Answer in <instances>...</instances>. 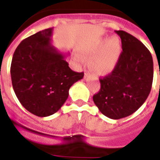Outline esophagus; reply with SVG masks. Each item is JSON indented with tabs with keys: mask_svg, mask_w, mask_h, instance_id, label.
Listing matches in <instances>:
<instances>
[{
	"mask_svg": "<svg viewBox=\"0 0 160 160\" xmlns=\"http://www.w3.org/2000/svg\"><path fill=\"white\" fill-rule=\"evenodd\" d=\"M89 75H90L89 72H88V71H85V72H84V79L87 78V77H88V76H89Z\"/></svg>",
	"mask_w": 160,
	"mask_h": 160,
	"instance_id": "1",
	"label": "esophagus"
}]
</instances>
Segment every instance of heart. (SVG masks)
<instances>
[{"mask_svg": "<svg viewBox=\"0 0 160 160\" xmlns=\"http://www.w3.org/2000/svg\"><path fill=\"white\" fill-rule=\"evenodd\" d=\"M121 52L122 43L118 37L100 38L83 51V54L91 59L92 69L101 76L109 74L114 69ZM78 59L82 60L80 57Z\"/></svg>", "mask_w": 160, "mask_h": 160, "instance_id": "1", "label": "heart"}]
</instances>
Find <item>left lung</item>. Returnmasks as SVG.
<instances>
[{
    "label": "left lung",
    "instance_id": "left-lung-1",
    "mask_svg": "<svg viewBox=\"0 0 160 160\" xmlns=\"http://www.w3.org/2000/svg\"><path fill=\"white\" fill-rule=\"evenodd\" d=\"M122 39V52L110 74L100 79L101 89L93 96L101 113L111 119L128 117L148 97L153 81L151 52L138 39L123 30H115Z\"/></svg>",
    "mask_w": 160,
    "mask_h": 160
}]
</instances>
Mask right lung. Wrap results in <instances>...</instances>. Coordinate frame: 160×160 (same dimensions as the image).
<instances>
[{
  "label": "right lung",
  "instance_id": "obj_1",
  "mask_svg": "<svg viewBox=\"0 0 160 160\" xmlns=\"http://www.w3.org/2000/svg\"><path fill=\"white\" fill-rule=\"evenodd\" d=\"M53 28L38 32L21 42L13 54L10 74L18 99L38 117L54 114L65 103L72 84L84 77L73 72L52 44Z\"/></svg>",
  "mask_w": 160,
  "mask_h": 160
}]
</instances>
